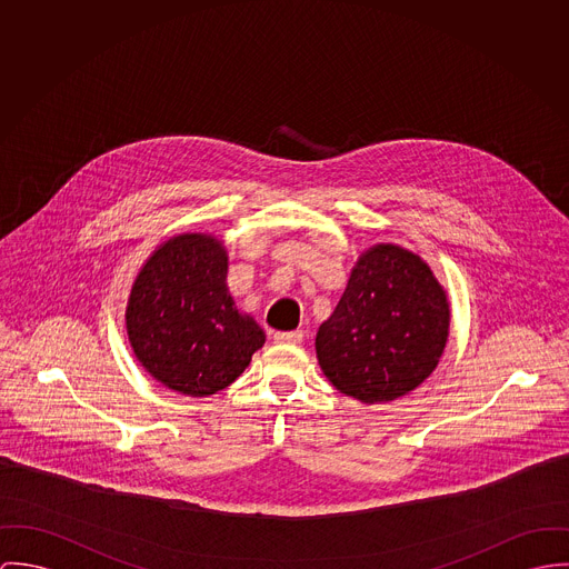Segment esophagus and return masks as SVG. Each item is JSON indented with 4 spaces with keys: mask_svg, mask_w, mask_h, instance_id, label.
<instances>
[{
    "mask_svg": "<svg viewBox=\"0 0 569 569\" xmlns=\"http://www.w3.org/2000/svg\"><path fill=\"white\" fill-rule=\"evenodd\" d=\"M303 331L297 329V331H274L272 333V340L279 342V345H299L303 340Z\"/></svg>",
    "mask_w": 569,
    "mask_h": 569,
    "instance_id": "obj_1",
    "label": "esophagus"
}]
</instances>
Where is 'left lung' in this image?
<instances>
[{"label":"left lung","mask_w":569,"mask_h":569,"mask_svg":"<svg viewBox=\"0 0 569 569\" xmlns=\"http://www.w3.org/2000/svg\"><path fill=\"white\" fill-rule=\"evenodd\" d=\"M447 327V297L430 266L379 244L358 259L333 315L318 327V365L362 403L392 401L437 369Z\"/></svg>","instance_id":"left-lung-1"}]
</instances>
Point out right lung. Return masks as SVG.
Wrapping results in <instances>:
<instances>
[{
    "instance_id": "1",
    "label": "right lung",
    "mask_w": 569,
    "mask_h": 569,
    "mask_svg": "<svg viewBox=\"0 0 569 569\" xmlns=\"http://www.w3.org/2000/svg\"><path fill=\"white\" fill-rule=\"evenodd\" d=\"M128 340L143 369L168 388L207 397L242 376L266 336L233 308L227 253L211 236H179L134 279Z\"/></svg>"
}]
</instances>
